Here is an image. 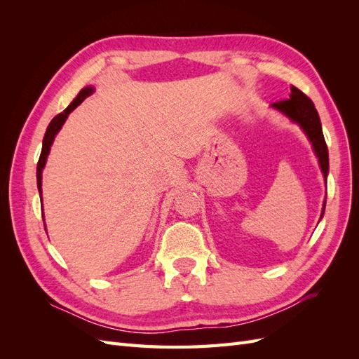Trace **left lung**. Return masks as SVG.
I'll use <instances>...</instances> for the list:
<instances>
[{
  "instance_id": "1",
  "label": "left lung",
  "mask_w": 359,
  "mask_h": 359,
  "mask_svg": "<svg viewBox=\"0 0 359 359\" xmlns=\"http://www.w3.org/2000/svg\"><path fill=\"white\" fill-rule=\"evenodd\" d=\"M273 107H276V109H278L280 112L287 115L292 121L298 123L304 132H306V135L309 136L310 142L314 148V153H316V156L319 158V165L323 172V178H325V181H327L328 169H330L328 147H327V142H325V137H323L319 114L316 111V107H314L313 102L301 90H298L297 86L292 85L289 99L273 103ZM325 203L327 202H323L322 215L325 212Z\"/></svg>"
}]
</instances>
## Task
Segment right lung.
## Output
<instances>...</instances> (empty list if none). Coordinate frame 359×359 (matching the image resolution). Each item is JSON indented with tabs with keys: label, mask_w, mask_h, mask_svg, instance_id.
Returning <instances> with one entry per match:
<instances>
[{
	"label": "right lung",
	"mask_w": 359,
	"mask_h": 359,
	"mask_svg": "<svg viewBox=\"0 0 359 359\" xmlns=\"http://www.w3.org/2000/svg\"><path fill=\"white\" fill-rule=\"evenodd\" d=\"M93 88L91 86H86V88H83L78 97L64 109L61 114H58L55 118L52 119L50 124L48 126V130L45 133V137H43V147H41V153H40V158H39V163H37V187H39V193H41V170L43 168H45V163H46V158H48V154L50 151V145L53 142V139H55V135L60 132V128L62 127V124L66 123V119L69 116V114L76 109L86 97L93 94ZM43 215V214H41Z\"/></svg>",
	"instance_id": "right-lung-1"
}]
</instances>
